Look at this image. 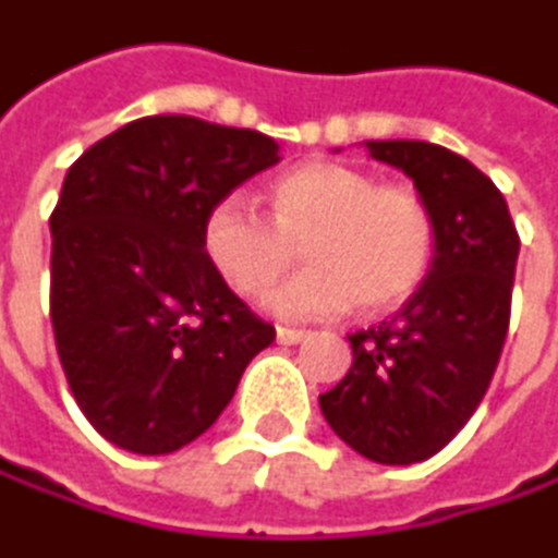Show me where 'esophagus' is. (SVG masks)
Segmentation results:
<instances>
[{"label": "esophagus", "mask_w": 558, "mask_h": 558, "mask_svg": "<svg viewBox=\"0 0 558 558\" xmlns=\"http://www.w3.org/2000/svg\"><path fill=\"white\" fill-rule=\"evenodd\" d=\"M308 337V330H299V327H276V340L292 347V343H302Z\"/></svg>", "instance_id": "1"}]
</instances>
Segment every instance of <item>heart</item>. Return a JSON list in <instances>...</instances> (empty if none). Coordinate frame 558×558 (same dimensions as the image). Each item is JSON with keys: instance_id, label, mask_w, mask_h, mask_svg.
I'll use <instances>...</instances> for the list:
<instances>
[{"instance_id": "obj_1", "label": "heart", "mask_w": 558, "mask_h": 558, "mask_svg": "<svg viewBox=\"0 0 558 558\" xmlns=\"http://www.w3.org/2000/svg\"><path fill=\"white\" fill-rule=\"evenodd\" d=\"M268 225L244 202H218L202 225V246L221 279L244 299H263L295 263H312L269 295L279 317H330L401 308L430 276L440 225L430 202L398 182L347 163L314 160L266 189Z\"/></svg>"}]
</instances>
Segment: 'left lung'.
<instances>
[{
	"mask_svg": "<svg viewBox=\"0 0 558 558\" xmlns=\"http://www.w3.org/2000/svg\"><path fill=\"white\" fill-rule=\"evenodd\" d=\"M373 160L414 179L440 246L404 308L350 333L353 366L320 395L330 430L360 456L411 465L440 453L498 369L521 238L498 185L465 157L427 141H366Z\"/></svg>",
	"mask_w": 558,
	"mask_h": 558,
	"instance_id": "1",
	"label": "left lung"
}]
</instances>
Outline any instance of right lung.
<instances>
[{
  "mask_svg": "<svg viewBox=\"0 0 558 558\" xmlns=\"http://www.w3.org/2000/svg\"><path fill=\"white\" fill-rule=\"evenodd\" d=\"M272 163L279 144L259 131L150 114L70 167L50 215V324L108 444L141 456L192 444L276 340L202 246L205 215Z\"/></svg>",
  "mask_w": 558,
  "mask_h": 558,
  "instance_id": "1",
  "label": "right lung"
}]
</instances>
